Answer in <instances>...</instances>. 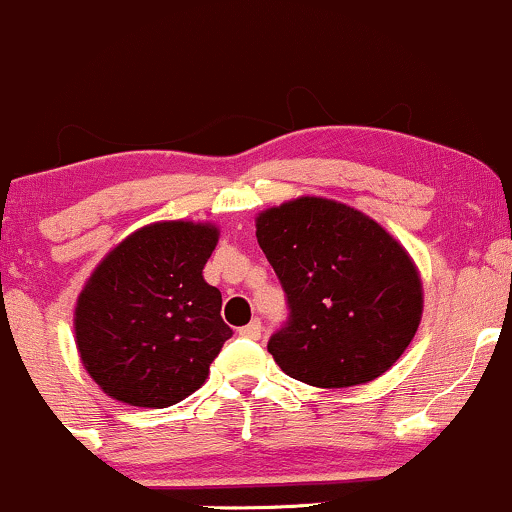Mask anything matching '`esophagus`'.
<instances>
[{
  "label": "esophagus",
  "instance_id": "esophagus-1",
  "mask_svg": "<svg viewBox=\"0 0 512 512\" xmlns=\"http://www.w3.org/2000/svg\"><path fill=\"white\" fill-rule=\"evenodd\" d=\"M238 334H240V337H245V339H260L262 337V322L260 320H252L250 325L240 327Z\"/></svg>",
  "mask_w": 512,
  "mask_h": 512
}]
</instances>
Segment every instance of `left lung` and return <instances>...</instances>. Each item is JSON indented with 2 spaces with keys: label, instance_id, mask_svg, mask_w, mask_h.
Instances as JSON below:
<instances>
[{
  "label": "left lung",
  "instance_id": "left-lung-1",
  "mask_svg": "<svg viewBox=\"0 0 512 512\" xmlns=\"http://www.w3.org/2000/svg\"><path fill=\"white\" fill-rule=\"evenodd\" d=\"M257 243L289 298L269 339L276 366L313 387L380 378L419 330L424 284L404 245L378 221L327 197H296L257 214Z\"/></svg>",
  "mask_w": 512,
  "mask_h": 512
}]
</instances>
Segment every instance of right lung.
<instances>
[{
    "instance_id": "right-lung-1",
    "label": "right lung",
    "mask_w": 512,
    "mask_h": 512,
    "mask_svg": "<svg viewBox=\"0 0 512 512\" xmlns=\"http://www.w3.org/2000/svg\"><path fill=\"white\" fill-rule=\"evenodd\" d=\"M219 243L209 221H156L115 245L74 308L86 373L129 407H173L204 385L231 327L221 291L204 281Z\"/></svg>"
}]
</instances>
